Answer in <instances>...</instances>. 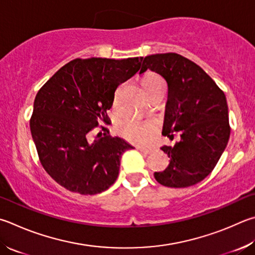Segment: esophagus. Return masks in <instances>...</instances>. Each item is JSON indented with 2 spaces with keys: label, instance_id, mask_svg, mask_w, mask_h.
Here are the masks:
<instances>
[{
  "label": "esophagus",
  "instance_id": "esophagus-1",
  "mask_svg": "<svg viewBox=\"0 0 255 255\" xmlns=\"http://www.w3.org/2000/svg\"><path fill=\"white\" fill-rule=\"evenodd\" d=\"M137 149L140 150L141 152H143V154H150V152L152 151L151 149H149V148H145V147H138Z\"/></svg>",
  "mask_w": 255,
  "mask_h": 255
}]
</instances>
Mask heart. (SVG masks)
<instances>
[{
  "label": "heart",
  "instance_id": "heart-1",
  "mask_svg": "<svg viewBox=\"0 0 255 255\" xmlns=\"http://www.w3.org/2000/svg\"><path fill=\"white\" fill-rule=\"evenodd\" d=\"M161 85H165L164 79L154 73H149L142 79V86L146 92ZM155 129L156 124L154 120L150 118L142 119L136 116H127L117 124L119 135L128 141L135 143H147L151 139Z\"/></svg>",
  "mask_w": 255,
  "mask_h": 255
}]
</instances>
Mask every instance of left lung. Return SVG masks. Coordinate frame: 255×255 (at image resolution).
<instances>
[{
	"mask_svg": "<svg viewBox=\"0 0 255 255\" xmlns=\"http://www.w3.org/2000/svg\"><path fill=\"white\" fill-rule=\"evenodd\" d=\"M148 69L164 78L168 86L163 133L174 146L160 148L170 158L157 182L167 187H189L202 182L217 164L230 138L226 97L212 78L195 62L177 53H157L143 58Z\"/></svg>",
	"mask_w": 255,
	"mask_h": 255,
	"instance_id": "left-lung-1",
	"label": "left lung"
}]
</instances>
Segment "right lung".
Here are the masks:
<instances>
[{"label":"right lung","mask_w":255,"mask_h":255,"mask_svg":"<svg viewBox=\"0 0 255 255\" xmlns=\"http://www.w3.org/2000/svg\"><path fill=\"white\" fill-rule=\"evenodd\" d=\"M142 57L122 60H72L54 73L35 96L30 128L41 164L68 191L95 195L119 174L123 154L132 146L120 137L89 139L109 117L117 87L140 69Z\"/></svg>","instance_id":"1"}]
</instances>
